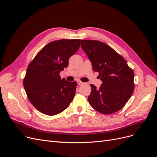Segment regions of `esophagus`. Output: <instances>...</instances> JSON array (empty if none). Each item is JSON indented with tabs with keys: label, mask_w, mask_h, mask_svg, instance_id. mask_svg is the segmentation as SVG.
<instances>
[{
	"label": "esophagus",
	"mask_w": 157,
	"mask_h": 157,
	"mask_svg": "<svg viewBox=\"0 0 157 157\" xmlns=\"http://www.w3.org/2000/svg\"><path fill=\"white\" fill-rule=\"evenodd\" d=\"M77 84L78 85H82V84H83V82H81V81H80V80H78V81H77Z\"/></svg>",
	"instance_id": "esophagus-1"
}]
</instances>
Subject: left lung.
Here are the masks:
<instances>
[{"label":"left lung","instance_id":"8db88e82","mask_svg":"<svg viewBox=\"0 0 157 157\" xmlns=\"http://www.w3.org/2000/svg\"><path fill=\"white\" fill-rule=\"evenodd\" d=\"M81 47L102 81L99 88L90 85V105L106 115L119 111L134 92V71L121 55L102 42L81 40Z\"/></svg>","mask_w":157,"mask_h":157}]
</instances>
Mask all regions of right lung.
<instances>
[{"mask_svg": "<svg viewBox=\"0 0 157 157\" xmlns=\"http://www.w3.org/2000/svg\"><path fill=\"white\" fill-rule=\"evenodd\" d=\"M80 40L61 39L50 42L28 66L23 87L30 102L47 115L63 111L73 101L77 82L61 78L59 73L79 48Z\"/></svg>", "mask_w": 157, "mask_h": 157, "instance_id": "add662e5", "label": "right lung"}]
</instances>
